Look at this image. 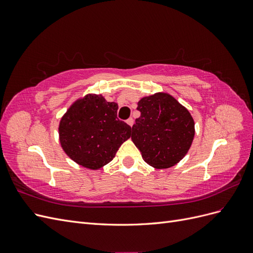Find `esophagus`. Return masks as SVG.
<instances>
[{
	"label": "esophagus",
	"mask_w": 253,
	"mask_h": 253,
	"mask_svg": "<svg viewBox=\"0 0 253 253\" xmlns=\"http://www.w3.org/2000/svg\"><path fill=\"white\" fill-rule=\"evenodd\" d=\"M126 124H127L129 126H132L134 125V120H133V118H128V119L126 120Z\"/></svg>",
	"instance_id": "obj_1"
}]
</instances>
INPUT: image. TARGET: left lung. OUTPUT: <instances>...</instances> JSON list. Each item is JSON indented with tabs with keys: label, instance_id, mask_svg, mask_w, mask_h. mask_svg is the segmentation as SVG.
Listing matches in <instances>:
<instances>
[{
	"label": "left lung",
	"instance_id": "8db88e82",
	"mask_svg": "<svg viewBox=\"0 0 253 253\" xmlns=\"http://www.w3.org/2000/svg\"><path fill=\"white\" fill-rule=\"evenodd\" d=\"M140 117L132 126V140L143 160L155 169H168L186 156L195 127L190 112L168 93L141 98Z\"/></svg>",
	"mask_w": 253,
	"mask_h": 253
}]
</instances>
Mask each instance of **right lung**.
Listing matches in <instances>:
<instances>
[{
    "instance_id": "add662e5",
    "label": "right lung",
    "mask_w": 253,
    "mask_h": 253,
    "mask_svg": "<svg viewBox=\"0 0 253 253\" xmlns=\"http://www.w3.org/2000/svg\"><path fill=\"white\" fill-rule=\"evenodd\" d=\"M118 104L102 95L87 94L76 100L59 124L60 144L75 163L98 170L112 162L131 137V126L117 118Z\"/></svg>"
}]
</instances>
